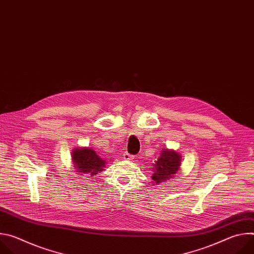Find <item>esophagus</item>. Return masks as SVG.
Listing matches in <instances>:
<instances>
[{
    "instance_id": "esophagus-1",
    "label": "esophagus",
    "mask_w": 254,
    "mask_h": 254,
    "mask_svg": "<svg viewBox=\"0 0 254 254\" xmlns=\"http://www.w3.org/2000/svg\"><path fill=\"white\" fill-rule=\"evenodd\" d=\"M124 159H125V160H127V161H131V160H133V156L129 155L128 153H125V154H124Z\"/></svg>"
}]
</instances>
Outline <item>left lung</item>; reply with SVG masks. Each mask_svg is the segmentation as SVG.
Returning a JSON list of instances; mask_svg holds the SVG:
<instances>
[{"label":"left lung","instance_id":"left-lung-1","mask_svg":"<svg viewBox=\"0 0 254 254\" xmlns=\"http://www.w3.org/2000/svg\"><path fill=\"white\" fill-rule=\"evenodd\" d=\"M181 161H182V156L177 151L163 149L160 157L153 165V183L158 185L166 182L171 178H175L181 168Z\"/></svg>","mask_w":254,"mask_h":254}]
</instances>
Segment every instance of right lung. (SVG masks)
<instances>
[{
	"mask_svg": "<svg viewBox=\"0 0 254 254\" xmlns=\"http://www.w3.org/2000/svg\"><path fill=\"white\" fill-rule=\"evenodd\" d=\"M71 160L76 173H79L81 176L88 174L93 177L101 172L107 164L106 160L90 147L73 149L71 153Z\"/></svg>",
	"mask_w": 254,
	"mask_h": 254,
	"instance_id": "add662e5",
	"label": "right lung"
}]
</instances>
